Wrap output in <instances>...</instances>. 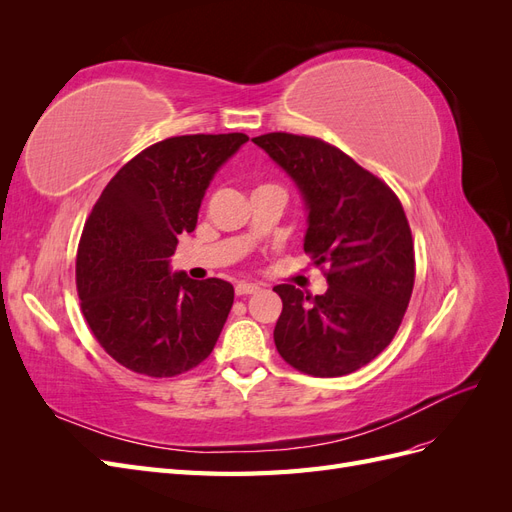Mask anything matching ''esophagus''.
Segmentation results:
<instances>
[{
  "label": "esophagus",
  "instance_id": "34e87169",
  "mask_svg": "<svg viewBox=\"0 0 512 512\" xmlns=\"http://www.w3.org/2000/svg\"><path fill=\"white\" fill-rule=\"evenodd\" d=\"M258 290H260V286L250 284V282H239V284L235 286V292L239 294V297H247V294H254V292H258Z\"/></svg>",
  "mask_w": 512,
  "mask_h": 512
}]
</instances>
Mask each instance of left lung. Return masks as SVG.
Returning <instances> with one entry per match:
<instances>
[{"instance_id": "obj_1", "label": "left lung", "mask_w": 512, "mask_h": 512, "mask_svg": "<svg viewBox=\"0 0 512 512\" xmlns=\"http://www.w3.org/2000/svg\"><path fill=\"white\" fill-rule=\"evenodd\" d=\"M252 141L297 185L307 211L303 250L329 267L324 294L273 288L284 305L275 348L303 374H352L391 344L412 297L404 207L389 185L320 138L271 132Z\"/></svg>"}]
</instances>
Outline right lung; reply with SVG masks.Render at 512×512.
Listing matches in <instances>:
<instances>
[{"label": "right lung", "instance_id": "obj_1", "mask_svg": "<svg viewBox=\"0 0 512 512\" xmlns=\"http://www.w3.org/2000/svg\"><path fill=\"white\" fill-rule=\"evenodd\" d=\"M245 143L241 132L166 138L123 166L91 209L76 256L81 307L100 346L136 374H183L218 342L235 288L173 273L168 258Z\"/></svg>", "mask_w": 512, "mask_h": 512}]
</instances>
